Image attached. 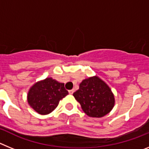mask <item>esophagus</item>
<instances>
[{
	"label": "esophagus",
	"mask_w": 149,
	"mask_h": 149,
	"mask_svg": "<svg viewBox=\"0 0 149 149\" xmlns=\"http://www.w3.org/2000/svg\"><path fill=\"white\" fill-rule=\"evenodd\" d=\"M74 92V89H70V90H68V93H69L70 95L73 94Z\"/></svg>",
	"instance_id": "1"
}]
</instances>
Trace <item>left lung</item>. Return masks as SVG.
Masks as SVG:
<instances>
[{
	"mask_svg": "<svg viewBox=\"0 0 149 149\" xmlns=\"http://www.w3.org/2000/svg\"><path fill=\"white\" fill-rule=\"evenodd\" d=\"M73 95L84 113L90 117L104 116L111 111L115 104L110 88L97 76L84 80Z\"/></svg>",
	"mask_w": 149,
	"mask_h": 149,
	"instance_id": "left-lung-1",
	"label": "left lung"
}]
</instances>
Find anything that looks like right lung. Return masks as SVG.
<instances>
[{
  "instance_id": "right-lung-1",
  "label": "right lung",
  "mask_w": 149,
  "mask_h": 149,
  "mask_svg": "<svg viewBox=\"0 0 149 149\" xmlns=\"http://www.w3.org/2000/svg\"><path fill=\"white\" fill-rule=\"evenodd\" d=\"M68 94L64 84L51 77L36 83L27 94L28 104L36 112L46 115L53 111L59 101Z\"/></svg>"
}]
</instances>
